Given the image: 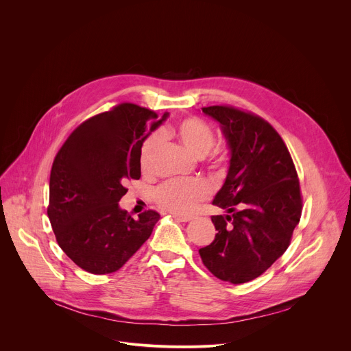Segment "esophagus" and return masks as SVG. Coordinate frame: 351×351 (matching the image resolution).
Masks as SVG:
<instances>
[{"label":"esophagus","instance_id":"obj_1","mask_svg":"<svg viewBox=\"0 0 351 351\" xmlns=\"http://www.w3.org/2000/svg\"><path fill=\"white\" fill-rule=\"evenodd\" d=\"M172 217H173V219H175V221H178V222H189V221H191V219H193L191 217L178 215V214H172Z\"/></svg>","mask_w":351,"mask_h":351}]
</instances>
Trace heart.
<instances>
[{"label": "heart", "instance_id": "heart-1", "mask_svg": "<svg viewBox=\"0 0 351 351\" xmlns=\"http://www.w3.org/2000/svg\"><path fill=\"white\" fill-rule=\"evenodd\" d=\"M161 137H175L197 157L208 154L210 167L221 175L226 173L230 167L232 149L228 145L213 147L215 143L213 128L197 117H187L176 126L164 128L160 134L153 133L143 141L138 153V164L143 172L153 169L161 147ZM211 193L213 187L204 179H172L157 187L154 197L162 208L178 215H189Z\"/></svg>", "mask_w": 351, "mask_h": 351}]
</instances>
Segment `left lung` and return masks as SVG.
<instances>
[{"instance_id":"left-lung-1","label":"left lung","mask_w":351,"mask_h":351,"mask_svg":"<svg viewBox=\"0 0 351 351\" xmlns=\"http://www.w3.org/2000/svg\"><path fill=\"white\" fill-rule=\"evenodd\" d=\"M222 125L232 162L213 204L217 229L198 253L206 268L233 285L261 276L287 250L302 218L303 195L289 149L261 117L232 106L202 108Z\"/></svg>"}]
</instances>
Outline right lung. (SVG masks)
I'll return each mask as SVG.
<instances>
[{"label":"right lung","instance_id":"obj_1","mask_svg":"<svg viewBox=\"0 0 351 351\" xmlns=\"http://www.w3.org/2000/svg\"><path fill=\"white\" fill-rule=\"evenodd\" d=\"M158 114L121 103L82 122L57 153L47 214L62 252L82 269L106 275L122 268L149 237L160 214L137 219L119 208L126 183L141 176L138 153Z\"/></svg>","mask_w":351,"mask_h":351}]
</instances>
